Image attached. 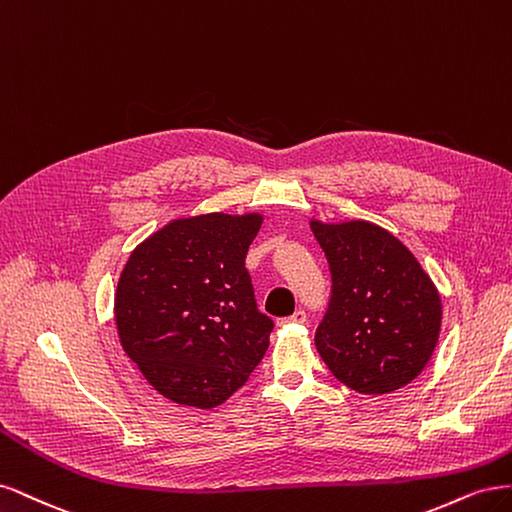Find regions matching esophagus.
<instances>
[{
  "label": "esophagus",
  "instance_id": "esophagus-1",
  "mask_svg": "<svg viewBox=\"0 0 512 512\" xmlns=\"http://www.w3.org/2000/svg\"><path fill=\"white\" fill-rule=\"evenodd\" d=\"M306 321V312L300 308V310H295L291 317H285V319H280V323H304Z\"/></svg>",
  "mask_w": 512,
  "mask_h": 512
}]
</instances>
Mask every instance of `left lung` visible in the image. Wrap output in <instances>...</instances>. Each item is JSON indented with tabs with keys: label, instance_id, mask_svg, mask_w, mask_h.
I'll return each mask as SVG.
<instances>
[{
	"label": "left lung",
	"instance_id": "8db88e82",
	"mask_svg": "<svg viewBox=\"0 0 512 512\" xmlns=\"http://www.w3.org/2000/svg\"><path fill=\"white\" fill-rule=\"evenodd\" d=\"M332 272V298L315 344L340 383L391 393L430 361L442 321L434 283L387 229L368 221H310Z\"/></svg>",
	"mask_w": 512,
	"mask_h": 512
}]
</instances>
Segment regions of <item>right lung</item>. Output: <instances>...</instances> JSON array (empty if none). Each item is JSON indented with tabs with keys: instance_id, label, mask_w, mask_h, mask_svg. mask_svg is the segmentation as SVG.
<instances>
[{
	"instance_id": "add662e5",
	"label": "right lung",
	"mask_w": 512,
	"mask_h": 512,
	"mask_svg": "<svg viewBox=\"0 0 512 512\" xmlns=\"http://www.w3.org/2000/svg\"><path fill=\"white\" fill-rule=\"evenodd\" d=\"M261 214L176 219L129 255L114 298L123 351L163 398L214 408L238 391L270 344L246 253Z\"/></svg>"
}]
</instances>
